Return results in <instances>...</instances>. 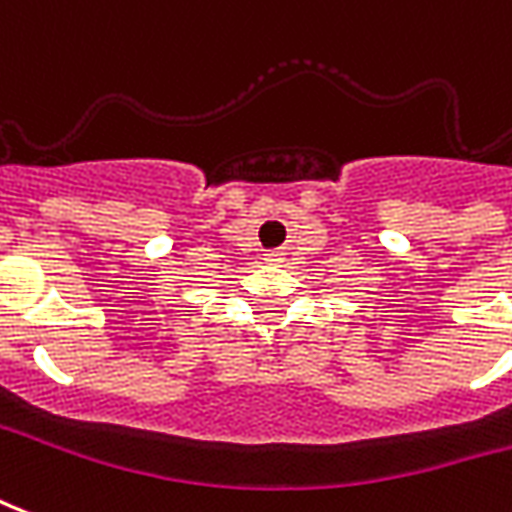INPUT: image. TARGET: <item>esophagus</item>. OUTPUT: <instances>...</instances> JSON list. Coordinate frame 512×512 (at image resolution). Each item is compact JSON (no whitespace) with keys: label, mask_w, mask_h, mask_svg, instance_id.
I'll return each mask as SVG.
<instances>
[{"label":"esophagus","mask_w":512,"mask_h":512,"mask_svg":"<svg viewBox=\"0 0 512 512\" xmlns=\"http://www.w3.org/2000/svg\"><path fill=\"white\" fill-rule=\"evenodd\" d=\"M266 263H271V266H279V263H285V255H282V252H268Z\"/></svg>","instance_id":"obj_1"}]
</instances>
